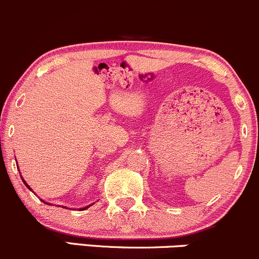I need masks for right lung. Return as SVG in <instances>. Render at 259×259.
Returning a JSON list of instances; mask_svg holds the SVG:
<instances>
[{"label":"right lung","instance_id":"add662e5","mask_svg":"<svg viewBox=\"0 0 259 259\" xmlns=\"http://www.w3.org/2000/svg\"><path fill=\"white\" fill-rule=\"evenodd\" d=\"M22 180H23L24 185H26V186H27V188H28V189H29V190H32V189H30V186H29L28 184H27V183H26V182H24V179H22ZM46 204H48V202H46ZM89 206H90V205H89ZM89 206H86V207H82V208H80V210H85V208H88Z\"/></svg>","mask_w":259,"mask_h":259}]
</instances>
